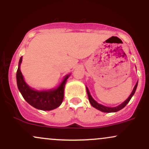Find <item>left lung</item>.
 I'll return each instance as SVG.
<instances>
[{
    "mask_svg": "<svg viewBox=\"0 0 149 149\" xmlns=\"http://www.w3.org/2000/svg\"><path fill=\"white\" fill-rule=\"evenodd\" d=\"M137 85H138V82L136 83V85H135L134 88V89H133L132 92V93L130 94V97H128L127 100L125 101L123 103L120 104L119 106H118V107H105V106L102 105V104H98L96 101L92 98L91 95H90V92H89L88 88H87V87H86V90H87V93H88V95L89 101H90V104H91V105L92 106V107H95V109H98V110H100L102 112L112 113V112L118 111L121 110L122 109H123V108L125 107L126 105H127V104H128V102L130 101L131 98L132 97L133 95H134V92H135V91H136V87H137Z\"/></svg>",
    "mask_w": 149,
    "mask_h": 149,
    "instance_id": "obj_1",
    "label": "left lung"
}]
</instances>
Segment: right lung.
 Returning <instances> with one entry per match:
<instances>
[{"label": "right lung", "mask_w": 149, "mask_h": 149, "mask_svg": "<svg viewBox=\"0 0 149 149\" xmlns=\"http://www.w3.org/2000/svg\"><path fill=\"white\" fill-rule=\"evenodd\" d=\"M22 61L21 57L19 61V66L17 71V83L22 97L30 105L37 109L42 111H50L59 107L62 103L64 99V87L66 80L69 75L64 77V80L57 88L54 90L38 91L31 88L24 80L22 73L20 71V65Z\"/></svg>", "instance_id": "add662e5"}]
</instances>
